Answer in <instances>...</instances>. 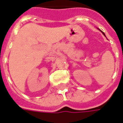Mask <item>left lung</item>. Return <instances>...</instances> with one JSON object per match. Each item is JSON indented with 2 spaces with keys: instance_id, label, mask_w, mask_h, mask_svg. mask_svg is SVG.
Returning <instances> with one entry per match:
<instances>
[{
  "instance_id": "8db88e82",
  "label": "left lung",
  "mask_w": 123,
  "mask_h": 123,
  "mask_svg": "<svg viewBox=\"0 0 123 123\" xmlns=\"http://www.w3.org/2000/svg\"><path fill=\"white\" fill-rule=\"evenodd\" d=\"M103 34H104V33H103Z\"/></svg>"
}]
</instances>
